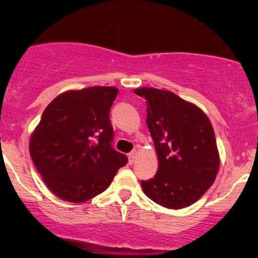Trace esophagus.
Instances as JSON below:
<instances>
[{
	"label": "esophagus",
	"instance_id": "34e87169",
	"mask_svg": "<svg viewBox=\"0 0 258 258\" xmlns=\"http://www.w3.org/2000/svg\"><path fill=\"white\" fill-rule=\"evenodd\" d=\"M136 155H137V150H132L131 153H128V159H130V162H133L135 161V158Z\"/></svg>",
	"mask_w": 258,
	"mask_h": 258
}]
</instances>
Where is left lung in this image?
<instances>
[{"label": "left lung", "instance_id": "1", "mask_svg": "<svg viewBox=\"0 0 258 258\" xmlns=\"http://www.w3.org/2000/svg\"><path fill=\"white\" fill-rule=\"evenodd\" d=\"M147 100V125L159 160L154 178L142 180L154 203L178 210L190 206L215 182L220 155L214 127L197 105L170 91H135Z\"/></svg>", "mask_w": 258, "mask_h": 258}]
</instances>
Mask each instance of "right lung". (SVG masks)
I'll list each match as a JSON object with an SVG mask.
<instances>
[{
	"label": "right lung",
	"mask_w": 258,
	"mask_h": 258,
	"mask_svg": "<svg viewBox=\"0 0 258 258\" xmlns=\"http://www.w3.org/2000/svg\"><path fill=\"white\" fill-rule=\"evenodd\" d=\"M119 90L88 87L59 94L30 138L35 167L53 194L85 203L105 190L128 161L112 148L109 112Z\"/></svg>",
	"instance_id": "obj_1"
}]
</instances>
